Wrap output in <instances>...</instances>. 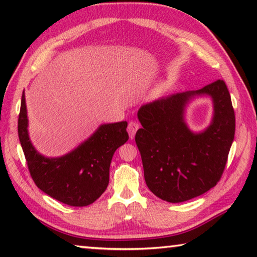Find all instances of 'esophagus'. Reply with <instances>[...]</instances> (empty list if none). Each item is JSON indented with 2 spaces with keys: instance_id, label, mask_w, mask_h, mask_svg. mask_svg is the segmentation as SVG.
I'll return each instance as SVG.
<instances>
[{
  "instance_id": "1",
  "label": "esophagus",
  "mask_w": 257,
  "mask_h": 257,
  "mask_svg": "<svg viewBox=\"0 0 257 257\" xmlns=\"http://www.w3.org/2000/svg\"><path fill=\"white\" fill-rule=\"evenodd\" d=\"M139 128V124L136 122V121H130L128 124V134L130 139L135 138V135H136V132Z\"/></svg>"
}]
</instances>
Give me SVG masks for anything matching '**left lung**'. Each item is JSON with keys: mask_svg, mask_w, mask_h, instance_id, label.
Wrapping results in <instances>:
<instances>
[{"mask_svg": "<svg viewBox=\"0 0 257 257\" xmlns=\"http://www.w3.org/2000/svg\"><path fill=\"white\" fill-rule=\"evenodd\" d=\"M201 94L212 97L215 114L204 132L193 133L184 122V107ZM137 115L143 128L138 129L135 141L146 185L155 196L181 203L203 195L219 182L236 127L231 97L223 80L147 103Z\"/></svg>", "mask_w": 257, "mask_h": 257, "instance_id": "left-lung-1", "label": "left lung"}]
</instances>
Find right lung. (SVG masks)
<instances>
[{"label": "right lung", "mask_w": 257, "mask_h": 257, "mask_svg": "<svg viewBox=\"0 0 257 257\" xmlns=\"http://www.w3.org/2000/svg\"><path fill=\"white\" fill-rule=\"evenodd\" d=\"M127 125L125 121L99 125L70 153L49 159L30 143L25 93L21 97L18 135L30 176L45 194L70 206L89 205L105 191L112 156L129 139Z\"/></svg>", "instance_id": "right-lung-1"}]
</instances>
